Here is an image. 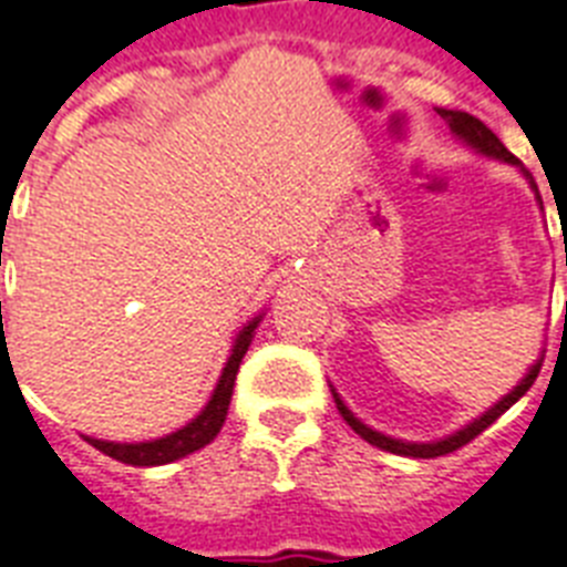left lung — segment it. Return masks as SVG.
Here are the masks:
<instances>
[{"instance_id": "obj_1", "label": "left lung", "mask_w": 567, "mask_h": 567, "mask_svg": "<svg viewBox=\"0 0 567 567\" xmlns=\"http://www.w3.org/2000/svg\"><path fill=\"white\" fill-rule=\"evenodd\" d=\"M440 116H443L445 122H449L451 133H454L457 140L466 142V145H472V148H475L477 154L495 156V159H504V163L518 165V168H522V163H518V159H515V156L509 154L507 148H504V142H501L498 136H495V133H492L489 127H486V124L481 122V118L468 116V113H460V110H440ZM522 172H524V168H522ZM524 177L530 179L533 192H536V195H538V188H536V183H533L530 172H524ZM538 370H542V358H538V361L533 363L530 372H527V375H524V379L518 381V384H515V388L509 390V393L504 395V399H501L498 404H495V408H489V411L483 413V416H477L475 422H468L466 427H460V431L449 434V436H445V440H436V443H404V440H393V436H388V434H379V431H372L370 425H363L361 419H358L355 413L349 411L347 404H343V399H340V395L334 393V390H331V395H334V404H338L340 416L347 419V425L352 427V431H355V434L361 436V440H367V443L375 445V449L390 451V454H402V457H422V460H427V457H443V454H451V451H457V449H463V445H466V443H472V440H475V436L481 434V431H486V427H489L492 422H495V419L501 416V413H507L509 408H513V404L518 402V399H522V395L533 388V381H536Z\"/></svg>"}]
</instances>
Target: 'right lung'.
I'll use <instances>...</instances> for the list:
<instances>
[{
  "label": "right lung",
  "instance_id": "add662e5",
  "mask_svg": "<svg viewBox=\"0 0 567 567\" xmlns=\"http://www.w3.org/2000/svg\"><path fill=\"white\" fill-rule=\"evenodd\" d=\"M261 323V315L252 317L250 323L238 331L236 343H233V352L227 358V367L220 372L218 384L212 390V399L206 402V408L197 413L188 425H183L174 434H165L159 440H148V443H107V440H95V436H84L86 443L95 445L101 454L118 460V463H127V466H165V463H174V460L186 457L192 451L209 445L218 431L224 427V419L229 411V399H233V388H236L238 367H241V358L247 355V349L252 343V334H256V326Z\"/></svg>",
  "mask_w": 567,
  "mask_h": 567
}]
</instances>
